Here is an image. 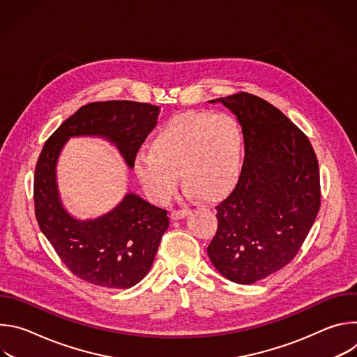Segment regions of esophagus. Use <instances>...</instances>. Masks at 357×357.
<instances>
[{"instance_id":"34e87169","label":"esophagus","mask_w":357,"mask_h":357,"mask_svg":"<svg viewBox=\"0 0 357 357\" xmlns=\"http://www.w3.org/2000/svg\"><path fill=\"white\" fill-rule=\"evenodd\" d=\"M188 215H189V209H176V211H172L171 219L172 220H181Z\"/></svg>"}]
</instances>
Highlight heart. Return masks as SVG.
Segmentation results:
<instances>
[{
  "mask_svg": "<svg viewBox=\"0 0 357 357\" xmlns=\"http://www.w3.org/2000/svg\"><path fill=\"white\" fill-rule=\"evenodd\" d=\"M243 135L225 113L188 112L169 119L132 164L146 196L167 202L176 189L178 172L189 197L219 199L233 189L241 171Z\"/></svg>",
  "mask_w": 357,
  "mask_h": 357,
  "instance_id": "b5f03b06",
  "label": "heart"
}]
</instances>
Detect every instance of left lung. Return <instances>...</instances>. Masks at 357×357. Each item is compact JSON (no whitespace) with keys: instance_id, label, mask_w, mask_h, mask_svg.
I'll return each instance as SVG.
<instances>
[{"instance_id":"obj_1","label":"left lung","mask_w":357,"mask_h":357,"mask_svg":"<svg viewBox=\"0 0 357 357\" xmlns=\"http://www.w3.org/2000/svg\"><path fill=\"white\" fill-rule=\"evenodd\" d=\"M216 101L237 116L245 154L216 206L208 254L223 277L252 284L285 267L307 238L321 206L319 167L308 137L264 98L240 91Z\"/></svg>"}]
</instances>
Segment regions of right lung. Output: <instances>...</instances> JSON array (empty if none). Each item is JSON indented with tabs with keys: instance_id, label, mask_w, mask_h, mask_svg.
<instances>
[{
	"instance_id": "right-lung-1",
	"label": "right lung",
	"mask_w": 357,
	"mask_h": 357,
	"mask_svg": "<svg viewBox=\"0 0 357 357\" xmlns=\"http://www.w3.org/2000/svg\"><path fill=\"white\" fill-rule=\"evenodd\" d=\"M158 114V106L128 100L89 103L65 120L40 151L33 176L35 216L61 260L83 281L112 289L138 284L154 263L169 219L167 211L135 193H127L101 218L75 219L65 211L58 192L61 151L70 137H101L113 142L132 168L139 146L157 126Z\"/></svg>"
}]
</instances>
